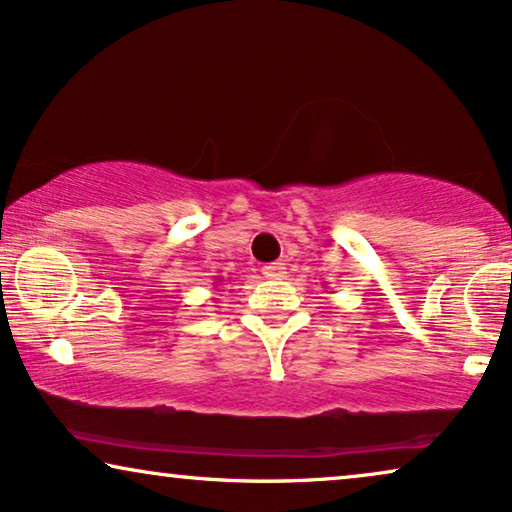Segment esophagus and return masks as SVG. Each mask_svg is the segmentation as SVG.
Wrapping results in <instances>:
<instances>
[{"label": "esophagus", "instance_id": "obj_1", "mask_svg": "<svg viewBox=\"0 0 512 512\" xmlns=\"http://www.w3.org/2000/svg\"><path fill=\"white\" fill-rule=\"evenodd\" d=\"M263 275L268 279H284L286 277V265L284 263H270L263 268Z\"/></svg>", "mask_w": 512, "mask_h": 512}]
</instances>
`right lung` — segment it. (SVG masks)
Returning <instances> with one entry per match:
<instances>
[{
	"instance_id": "1",
	"label": "right lung",
	"mask_w": 512,
	"mask_h": 512,
	"mask_svg": "<svg viewBox=\"0 0 512 512\" xmlns=\"http://www.w3.org/2000/svg\"><path fill=\"white\" fill-rule=\"evenodd\" d=\"M221 279H223V277H216V282H214V284H221Z\"/></svg>"
}]
</instances>
